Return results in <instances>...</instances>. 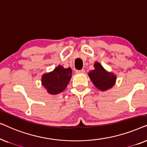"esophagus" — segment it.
Returning <instances> with one entry per match:
<instances>
[{"mask_svg": "<svg viewBox=\"0 0 147 147\" xmlns=\"http://www.w3.org/2000/svg\"><path fill=\"white\" fill-rule=\"evenodd\" d=\"M76 72L77 74H84L86 71L84 69H81V70H76Z\"/></svg>", "mask_w": 147, "mask_h": 147, "instance_id": "34e87169", "label": "esophagus"}]
</instances>
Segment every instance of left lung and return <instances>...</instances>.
Wrapping results in <instances>:
<instances>
[{
	"instance_id": "left-lung-1",
	"label": "left lung",
	"mask_w": 147,
	"mask_h": 147,
	"mask_svg": "<svg viewBox=\"0 0 147 147\" xmlns=\"http://www.w3.org/2000/svg\"><path fill=\"white\" fill-rule=\"evenodd\" d=\"M94 69L89 71L88 76L96 88L104 92L115 85L116 81L115 74L106 70L98 61L94 63Z\"/></svg>"
}]
</instances>
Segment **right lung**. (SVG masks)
Here are the masks:
<instances>
[{"label":"right lung","instance_id":"obj_1","mask_svg":"<svg viewBox=\"0 0 147 147\" xmlns=\"http://www.w3.org/2000/svg\"><path fill=\"white\" fill-rule=\"evenodd\" d=\"M71 68H64L59 65L53 71L43 74L41 77V85L51 95L61 93L67 88L71 78Z\"/></svg>","mask_w":147,"mask_h":147}]
</instances>
